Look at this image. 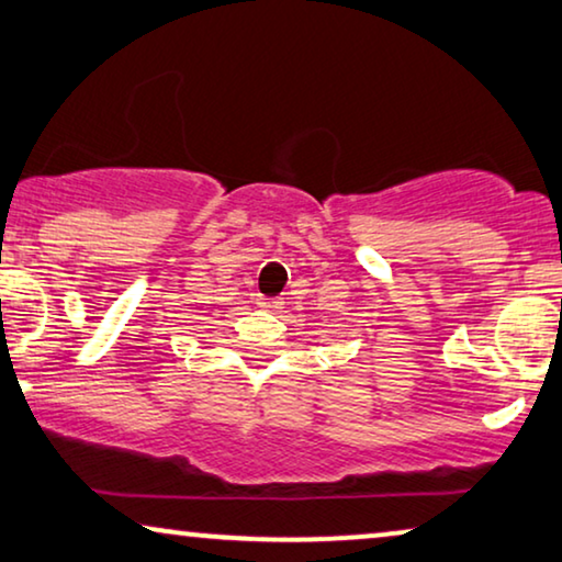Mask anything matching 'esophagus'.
<instances>
[{"instance_id":"34e87169","label":"esophagus","mask_w":562,"mask_h":562,"mask_svg":"<svg viewBox=\"0 0 562 562\" xmlns=\"http://www.w3.org/2000/svg\"><path fill=\"white\" fill-rule=\"evenodd\" d=\"M259 305H262L265 311H278V307H282V300L280 297H259Z\"/></svg>"}]
</instances>
